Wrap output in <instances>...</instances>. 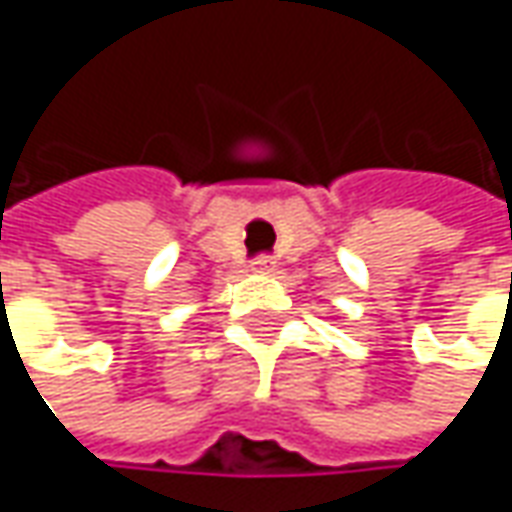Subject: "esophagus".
<instances>
[{
	"label": "esophagus",
	"mask_w": 512,
	"mask_h": 512,
	"mask_svg": "<svg viewBox=\"0 0 512 512\" xmlns=\"http://www.w3.org/2000/svg\"><path fill=\"white\" fill-rule=\"evenodd\" d=\"M250 265H253V270H259V273H267V270L276 267V259H273V256H256Z\"/></svg>",
	"instance_id": "esophagus-1"
}]
</instances>
